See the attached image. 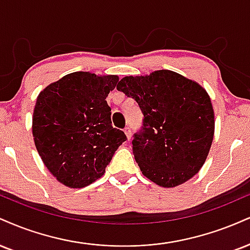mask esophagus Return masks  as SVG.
Instances as JSON below:
<instances>
[{
  "label": "esophagus",
  "instance_id": "1",
  "mask_svg": "<svg viewBox=\"0 0 250 250\" xmlns=\"http://www.w3.org/2000/svg\"><path fill=\"white\" fill-rule=\"evenodd\" d=\"M125 136H127L128 140H130V138H131V130H130V128L125 127Z\"/></svg>",
  "mask_w": 250,
  "mask_h": 250
}]
</instances>
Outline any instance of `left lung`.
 <instances>
[{"label": "left lung", "mask_w": 250, "mask_h": 250, "mask_svg": "<svg viewBox=\"0 0 250 250\" xmlns=\"http://www.w3.org/2000/svg\"><path fill=\"white\" fill-rule=\"evenodd\" d=\"M142 110L143 130L133 154L143 176L162 188H176L199 172L214 137V110L208 93L170 70L129 76L116 86Z\"/></svg>", "instance_id": "1"}]
</instances>
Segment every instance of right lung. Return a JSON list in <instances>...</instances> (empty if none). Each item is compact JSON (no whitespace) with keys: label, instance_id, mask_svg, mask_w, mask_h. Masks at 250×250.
Instances as JSON below:
<instances>
[{"label":"right lung","instance_id":"obj_1","mask_svg":"<svg viewBox=\"0 0 250 250\" xmlns=\"http://www.w3.org/2000/svg\"><path fill=\"white\" fill-rule=\"evenodd\" d=\"M117 76L73 72L39 93L32 136L39 156L59 183L81 188L104 176L125 133L113 128L106 98Z\"/></svg>","mask_w":250,"mask_h":250}]
</instances>
